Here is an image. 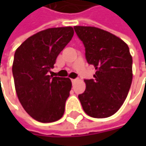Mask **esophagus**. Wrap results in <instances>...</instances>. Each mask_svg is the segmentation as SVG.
Here are the masks:
<instances>
[{"mask_svg": "<svg viewBox=\"0 0 146 146\" xmlns=\"http://www.w3.org/2000/svg\"><path fill=\"white\" fill-rule=\"evenodd\" d=\"M76 81V79H71V82L72 83H74V82Z\"/></svg>", "mask_w": 146, "mask_h": 146, "instance_id": "esophagus-1", "label": "esophagus"}]
</instances>
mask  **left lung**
I'll return each instance as SVG.
<instances>
[{
	"mask_svg": "<svg viewBox=\"0 0 146 146\" xmlns=\"http://www.w3.org/2000/svg\"><path fill=\"white\" fill-rule=\"evenodd\" d=\"M85 48L88 64L96 70L84 80L86 89L78 98L88 115L102 119L115 114L124 102L132 80V58L120 38L94 27H74Z\"/></svg>",
	"mask_w": 146,
	"mask_h": 146,
	"instance_id": "1",
	"label": "left lung"
}]
</instances>
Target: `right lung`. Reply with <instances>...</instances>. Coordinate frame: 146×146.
<instances>
[{
  "mask_svg": "<svg viewBox=\"0 0 146 146\" xmlns=\"http://www.w3.org/2000/svg\"><path fill=\"white\" fill-rule=\"evenodd\" d=\"M73 35L71 27L48 28L27 39L15 51L12 71L17 96L26 112L39 122L52 123L64 114L71 81L48 72Z\"/></svg>",
  "mask_w": 146,
  "mask_h": 146,
  "instance_id": "add662e5",
  "label": "right lung"
}]
</instances>
